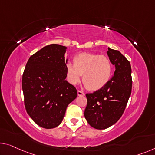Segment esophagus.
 Wrapping results in <instances>:
<instances>
[{
  "mask_svg": "<svg viewBox=\"0 0 155 155\" xmlns=\"http://www.w3.org/2000/svg\"><path fill=\"white\" fill-rule=\"evenodd\" d=\"M77 94H78V96H79V97H84V96H85L84 92H83L80 91H78Z\"/></svg>",
  "mask_w": 155,
  "mask_h": 155,
  "instance_id": "obj_1",
  "label": "esophagus"
}]
</instances>
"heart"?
Wrapping results in <instances>:
<instances>
[{
	"label": "heart",
	"mask_w": 155,
	"mask_h": 155,
	"mask_svg": "<svg viewBox=\"0 0 155 155\" xmlns=\"http://www.w3.org/2000/svg\"><path fill=\"white\" fill-rule=\"evenodd\" d=\"M113 74V64L108 58L91 53H83L74 58V63L66 64L67 79L71 84L77 85L82 81L91 91L100 90L109 81Z\"/></svg>",
	"instance_id": "heart-1"
}]
</instances>
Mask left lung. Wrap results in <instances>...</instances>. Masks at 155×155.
<instances>
[{
	"mask_svg": "<svg viewBox=\"0 0 155 155\" xmlns=\"http://www.w3.org/2000/svg\"><path fill=\"white\" fill-rule=\"evenodd\" d=\"M107 55L115 70L111 79L100 90L86 94L85 118L92 127L105 129L118 121L131 95L132 80L129 61L119 51L108 47Z\"/></svg>",
	"mask_w": 155,
	"mask_h": 155,
	"instance_id": "obj_1",
	"label": "left lung"
}]
</instances>
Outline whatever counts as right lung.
<instances>
[{
	"label": "right lung",
	"instance_id": "1",
	"mask_svg": "<svg viewBox=\"0 0 155 155\" xmlns=\"http://www.w3.org/2000/svg\"><path fill=\"white\" fill-rule=\"evenodd\" d=\"M67 47L53 44L31 55L22 77L27 114L41 127L53 129L61 123L77 91L65 80Z\"/></svg>",
	"mask_w": 155,
	"mask_h": 155
}]
</instances>
